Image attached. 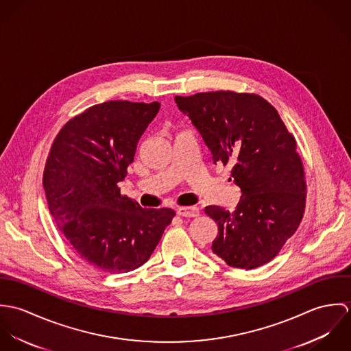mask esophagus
Here are the masks:
<instances>
[{
  "mask_svg": "<svg viewBox=\"0 0 351 351\" xmlns=\"http://www.w3.org/2000/svg\"><path fill=\"white\" fill-rule=\"evenodd\" d=\"M178 216L181 217H197L200 215V210L197 206L192 205V206H182V208H178L177 210Z\"/></svg>",
  "mask_w": 351,
  "mask_h": 351,
  "instance_id": "obj_1",
  "label": "esophagus"
}]
</instances>
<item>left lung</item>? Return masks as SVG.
I'll return each instance as SVG.
<instances>
[{
    "label": "left lung",
    "instance_id": "1",
    "mask_svg": "<svg viewBox=\"0 0 351 351\" xmlns=\"http://www.w3.org/2000/svg\"><path fill=\"white\" fill-rule=\"evenodd\" d=\"M174 100L199 130L213 163L232 166L231 177L242 191L232 212L205 206L219 227L213 254L246 270L270 262L299 228L305 209L295 136L277 109L255 93L217 90Z\"/></svg>",
    "mask_w": 351,
    "mask_h": 351
}]
</instances>
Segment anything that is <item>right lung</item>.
<instances>
[{"mask_svg":"<svg viewBox=\"0 0 351 351\" xmlns=\"http://www.w3.org/2000/svg\"><path fill=\"white\" fill-rule=\"evenodd\" d=\"M159 108L156 101L97 104L52 142L43 173L51 216L74 252L101 271L142 266L176 216L170 208H142L117 185Z\"/></svg>","mask_w":351,"mask_h":351,"instance_id":"add662e5","label":"right lung"}]
</instances>
